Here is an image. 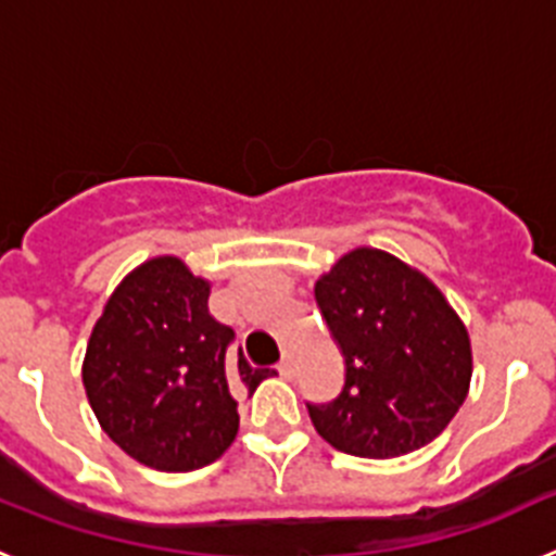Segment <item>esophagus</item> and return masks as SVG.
<instances>
[{
	"mask_svg": "<svg viewBox=\"0 0 556 556\" xmlns=\"http://www.w3.org/2000/svg\"><path fill=\"white\" fill-rule=\"evenodd\" d=\"M278 372H281L283 378L294 376V353L292 351H283V358H281V365H278Z\"/></svg>",
	"mask_w": 556,
	"mask_h": 556,
	"instance_id": "1",
	"label": "esophagus"
}]
</instances>
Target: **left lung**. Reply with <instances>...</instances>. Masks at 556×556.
Here are the masks:
<instances>
[{"instance_id":"1","label":"left lung","mask_w":556,"mask_h":556,"mask_svg":"<svg viewBox=\"0 0 556 556\" xmlns=\"http://www.w3.org/2000/svg\"><path fill=\"white\" fill-rule=\"evenodd\" d=\"M328 331L345 356V384L306 404L337 451L390 459L443 434L468 397L470 339L443 292L384 250L342 255L314 283Z\"/></svg>"}]
</instances>
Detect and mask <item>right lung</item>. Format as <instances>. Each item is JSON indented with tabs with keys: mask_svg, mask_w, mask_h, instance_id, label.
Segmentation results:
<instances>
[{
	"mask_svg": "<svg viewBox=\"0 0 556 556\" xmlns=\"http://www.w3.org/2000/svg\"><path fill=\"white\" fill-rule=\"evenodd\" d=\"M208 281L175 255L132 269L97 320L83 387L102 431L147 468L186 473L217 462L239 431L236 395L269 370L233 353L208 314Z\"/></svg>",
	"mask_w": 556,
	"mask_h": 556,
	"instance_id": "right-lung-1",
	"label": "right lung"
}]
</instances>
